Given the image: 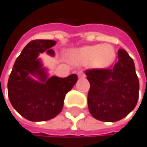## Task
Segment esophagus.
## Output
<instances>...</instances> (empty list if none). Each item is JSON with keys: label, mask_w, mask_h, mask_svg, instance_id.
Instances as JSON below:
<instances>
[{"label": "esophagus", "mask_w": 147, "mask_h": 147, "mask_svg": "<svg viewBox=\"0 0 147 147\" xmlns=\"http://www.w3.org/2000/svg\"><path fill=\"white\" fill-rule=\"evenodd\" d=\"M77 74H78V77H79L80 79H82V78H84V77H85V74H84V73H83L82 71H79V72L77 73Z\"/></svg>", "instance_id": "esophagus-1"}]
</instances>
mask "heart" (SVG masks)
Masks as SVG:
<instances>
[{
  "mask_svg": "<svg viewBox=\"0 0 147 147\" xmlns=\"http://www.w3.org/2000/svg\"><path fill=\"white\" fill-rule=\"evenodd\" d=\"M69 57L76 65H92L95 68L105 69L114 63L116 52L111 45H94L74 50L70 53Z\"/></svg>",
  "mask_w": 147,
  "mask_h": 147,
  "instance_id": "obj_1",
  "label": "heart"
}]
</instances>
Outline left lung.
Returning a JSON list of instances; mask_svg holds the SVG:
<instances>
[{
	"mask_svg": "<svg viewBox=\"0 0 147 147\" xmlns=\"http://www.w3.org/2000/svg\"><path fill=\"white\" fill-rule=\"evenodd\" d=\"M119 61L112 69H90L85 74L90 82L88 108L94 119L115 122L135 109L138 100L139 81L133 59L119 49Z\"/></svg>",
	"mask_w": 147,
	"mask_h": 147,
	"instance_id": "8db88e82",
	"label": "left lung"
}]
</instances>
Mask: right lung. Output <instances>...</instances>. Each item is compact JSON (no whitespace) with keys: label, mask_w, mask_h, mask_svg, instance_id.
<instances>
[{"label":"right lung","mask_w":147,"mask_h":147,"mask_svg":"<svg viewBox=\"0 0 147 147\" xmlns=\"http://www.w3.org/2000/svg\"><path fill=\"white\" fill-rule=\"evenodd\" d=\"M55 40L30 41L16 59L8 81V96L12 107L23 118L30 121H46L57 116L64 106L65 94L77 82V75L48 78L43 67L40 53L54 56L51 49ZM31 76L38 78L33 79Z\"/></svg>","instance_id":"right-lung-1"}]
</instances>
